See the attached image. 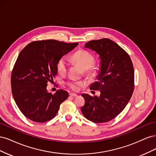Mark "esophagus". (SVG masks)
<instances>
[{
    "label": "esophagus",
    "instance_id": "obj_1",
    "mask_svg": "<svg viewBox=\"0 0 156 156\" xmlns=\"http://www.w3.org/2000/svg\"><path fill=\"white\" fill-rule=\"evenodd\" d=\"M69 96H72V97H76V96H77V94H75V93H70L69 94Z\"/></svg>",
    "mask_w": 156,
    "mask_h": 156
}]
</instances>
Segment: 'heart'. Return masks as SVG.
Segmentation results:
<instances>
[{"instance_id":"1","label":"heart","mask_w":156,"mask_h":156,"mask_svg":"<svg viewBox=\"0 0 156 156\" xmlns=\"http://www.w3.org/2000/svg\"><path fill=\"white\" fill-rule=\"evenodd\" d=\"M72 60L84 69V73L88 77H93L96 74L93 65L95 64V58L89 52L84 50H79L72 56ZM68 66V60L66 56H61L56 62V69L58 73H64L67 71ZM67 85L73 90H77L80 87L83 85V83L77 81H69L67 82Z\"/></svg>"}]
</instances>
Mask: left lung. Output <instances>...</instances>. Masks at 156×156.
<instances>
[{
    "label": "left lung",
    "mask_w": 156,
    "mask_h": 156,
    "mask_svg": "<svg viewBox=\"0 0 156 156\" xmlns=\"http://www.w3.org/2000/svg\"><path fill=\"white\" fill-rule=\"evenodd\" d=\"M85 48L100 55V73L90 90L100 96L83 94L85 103L81 108L88 120L95 123L111 121L124 110L134 90V69L129 55L115 42L103 38L90 41Z\"/></svg>",
    "instance_id": "8db88e82"
}]
</instances>
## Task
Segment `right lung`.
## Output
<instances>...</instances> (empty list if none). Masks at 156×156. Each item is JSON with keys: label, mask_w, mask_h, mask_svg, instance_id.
I'll return each instance as SVG.
<instances>
[{"label": "right lung", "mask_w": 156, "mask_h": 156, "mask_svg": "<svg viewBox=\"0 0 156 156\" xmlns=\"http://www.w3.org/2000/svg\"><path fill=\"white\" fill-rule=\"evenodd\" d=\"M77 45L39 40L31 42L20 52L12 72V92L17 107L29 119L39 123L51 120L68 98V92L62 89L52 94L46 88L57 73L58 58Z\"/></svg>", "instance_id": "obj_1"}]
</instances>
